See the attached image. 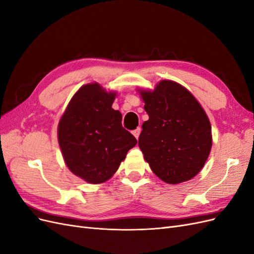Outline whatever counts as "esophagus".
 <instances>
[{
  "label": "esophagus",
  "instance_id": "34e87169",
  "mask_svg": "<svg viewBox=\"0 0 254 254\" xmlns=\"http://www.w3.org/2000/svg\"><path fill=\"white\" fill-rule=\"evenodd\" d=\"M132 133H133V135L136 137V139H139V135H140V133H141V128L137 127L136 129L133 130Z\"/></svg>",
  "mask_w": 254,
  "mask_h": 254
}]
</instances>
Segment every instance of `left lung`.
<instances>
[{"label": "left lung", "mask_w": 254, "mask_h": 254, "mask_svg": "<svg viewBox=\"0 0 254 254\" xmlns=\"http://www.w3.org/2000/svg\"><path fill=\"white\" fill-rule=\"evenodd\" d=\"M148 121L143 123L139 147L151 171L166 183L195 177L212 147L211 124L204 110L179 83L162 80L155 91L141 92Z\"/></svg>", "instance_id": "left-lung-1"}]
</instances>
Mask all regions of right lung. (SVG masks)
<instances>
[{"label": "right lung", "instance_id": "obj_1", "mask_svg": "<svg viewBox=\"0 0 254 254\" xmlns=\"http://www.w3.org/2000/svg\"><path fill=\"white\" fill-rule=\"evenodd\" d=\"M115 94L97 83L81 87L71 99L58 126V141L70 171L90 183L110 179L136 139L122 126L112 109Z\"/></svg>", "mask_w": 254, "mask_h": 254}]
</instances>
